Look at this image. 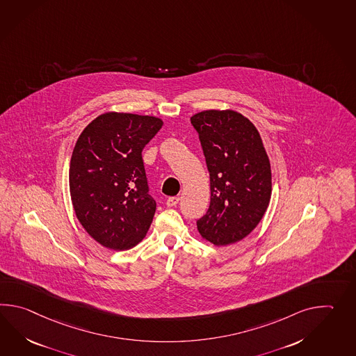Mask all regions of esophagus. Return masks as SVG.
Returning <instances> with one entry per match:
<instances>
[{"label":"esophagus","mask_w":356,"mask_h":356,"mask_svg":"<svg viewBox=\"0 0 356 356\" xmlns=\"http://www.w3.org/2000/svg\"><path fill=\"white\" fill-rule=\"evenodd\" d=\"M179 200H180V199H179L177 197H168V199H167L166 206L168 207V208L176 207V204L179 203Z\"/></svg>","instance_id":"obj_1"}]
</instances>
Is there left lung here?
Returning a JSON list of instances; mask_svg holds the SVG:
<instances>
[{"mask_svg": "<svg viewBox=\"0 0 356 356\" xmlns=\"http://www.w3.org/2000/svg\"><path fill=\"white\" fill-rule=\"evenodd\" d=\"M211 177V204L197 220L202 237L226 246L248 236L261 222L272 194L267 152L253 122L232 110L191 116Z\"/></svg>", "mask_w": 356, "mask_h": 356, "instance_id": "left-lung-1", "label": "left lung"}]
</instances>
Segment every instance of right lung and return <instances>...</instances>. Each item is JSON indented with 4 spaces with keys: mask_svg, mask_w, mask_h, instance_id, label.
I'll list each match as a JSON object with an SVG mask.
<instances>
[{
    "mask_svg": "<svg viewBox=\"0 0 356 356\" xmlns=\"http://www.w3.org/2000/svg\"><path fill=\"white\" fill-rule=\"evenodd\" d=\"M162 125L154 116L106 112L76 140L69 171L72 207L104 248L131 249L148 232L156 202L148 193L142 152Z\"/></svg>",
    "mask_w": 356,
    "mask_h": 356,
    "instance_id": "obj_1",
    "label": "right lung"
}]
</instances>
